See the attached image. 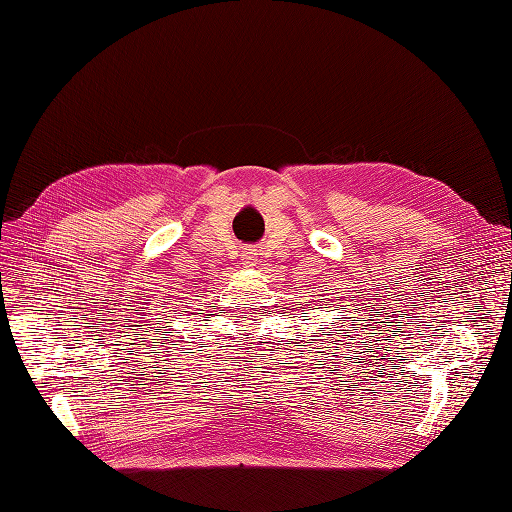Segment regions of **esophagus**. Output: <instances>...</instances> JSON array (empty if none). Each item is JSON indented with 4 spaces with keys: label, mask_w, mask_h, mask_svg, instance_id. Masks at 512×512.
I'll return each instance as SVG.
<instances>
[{
    "label": "esophagus",
    "mask_w": 512,
    "mask_h": 512,
    "mask_svg": "<svg viewBox=\"0 0 512 512\" xmlns=\"http://www.w3.org/2000/svg\"><path fill=\"white\" fill-rule=\"evenodd\" d=\"M244 257H246V259H253V253H246Z\"/></svg>",
    "instance_id": "1"
}]
</instances>
